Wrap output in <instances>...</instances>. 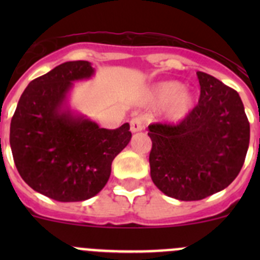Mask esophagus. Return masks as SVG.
Masks as SVG:
<instances>
[{
  "mask_svg": "<svg viewBox=\"0 0 260 260\" xmlns=\"http://www.w3.org/2000/svg\"><path fill=\"white\" fill-rule=\"evenodd\" d=\"M143 129V122L141 118H133L131 120V132L132 133H137L141 132Z\"/></svg>",
  "mask_w": 260,
  "mask_h": 260,
  "instance_id": "esophagus-1",
  "label": "esophagus"
}]
</instances>
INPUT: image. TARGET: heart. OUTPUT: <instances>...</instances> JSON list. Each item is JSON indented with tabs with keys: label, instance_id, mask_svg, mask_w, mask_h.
<instances>
[{
	"label": "heart",
	"instance_id": "b5f03b06",
	"mask_svg": "<svg viewBox=\"0 0 260 260\" xmlns=\"http://www.w3.org/2000/svg\"><path fill=\"white\" fill-rule=\"evenodd\" d=\"M151 101L154 104H165V117L180 120L187 117L195 108L198 96L190 89L183 88L180 81L167 80L156 84L151 91Z\"/></svg>",
	"mask_w": 260,
	"mask_h": 260
}]
</instances>
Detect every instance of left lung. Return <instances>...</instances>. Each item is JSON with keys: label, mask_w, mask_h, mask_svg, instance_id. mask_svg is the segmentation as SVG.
<instances>
[{"label": "left lung", "mask_w": 260, "mask_h": 260, "mask_svg": "<svg viewBox=\"0 0 260 260\" xmlns=\"http://www.w3.org/2000/svg\"><path fill=\"white\" fill-rule=\"evenodd\" d=\"M199 104L179 124L148 125L151 179L165 195L196 201L224 190L242 170L250 138L234 89L198 72Z\"/></svg>", "instance_id": "left-lung-1"}]
</instances>
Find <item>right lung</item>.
Returning a JSON list of instances; mask_svg holds the SVG:
<instances>
[{
	"label": "right lung",
	"mask_w": 260,
	"mask_h": 260,
	"mask_svg": "<svg viewBox=\"0 0 260 260\" xmlns=\"http://www.w3.org/2000/svg\"><path fill=\"white\" fill-rule=\"evenodd\" d=\"M94 74L84 60L54 68L28 84L12 117L10 146L18 174L52 200L74 203L101 192L132 137L128 123L106 129L70 108L75 81Z\"/></svg>",
	"instance_id": "add662e5"
}]
</instances>
